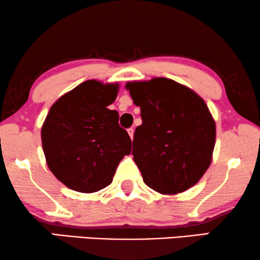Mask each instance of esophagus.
Returning <instances> with one entry per match:
<instances>
[{
  "instance_id": "1",
  "label": "esophagus",
  "mask_w": 260,
  "mask_h": 260,
  "mask_svg": "<svg viewBox=\"0 0 260 260\" xmlns=\"http://www.w3.org/2000/svg\"><path fill=\"white\" fill-rule=\"evenodd\" d=\"M134 133H135L134 127H129V129H127V134H129L131 140H134Z\"/></svg>"
}]
</instances>
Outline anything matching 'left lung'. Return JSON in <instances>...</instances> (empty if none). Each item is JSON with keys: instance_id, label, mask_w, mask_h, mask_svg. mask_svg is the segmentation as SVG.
<instances>
[{"instance_id": "1", "label": "left lung", "mask_w": 260, "mask_h": 260, "mask_svg": "<svg viewBox=\"0 0 260 260\" xmlns=\"http://www.w3.org/2000/svg\"><path fill=\"white\" fill-rule=\"evenodd\" d=\"M125 88L141 108L133 155L148 187L174 195L189 189L211 166L215 122L189 87L168 78L130 81Z\"/></svg>"}]
</instances>
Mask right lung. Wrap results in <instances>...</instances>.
Masks as SVG:
<instances>
[{"mask_svg":"<svg viewBox=\"0 0 260 260\" xmlns=\"http://www.w3.org/2000/svg\"><path fill=\"white\" fill-rule=\"evenodd\" d=\"M119 85L86 80L51 106L41 127L48 168L60 182L80 193L108 187L133 142L108 109Z\"/></svg>","mask_w":260,"mask_h":260,"instance_id":"1","label":"right lung"}]
</instances>
